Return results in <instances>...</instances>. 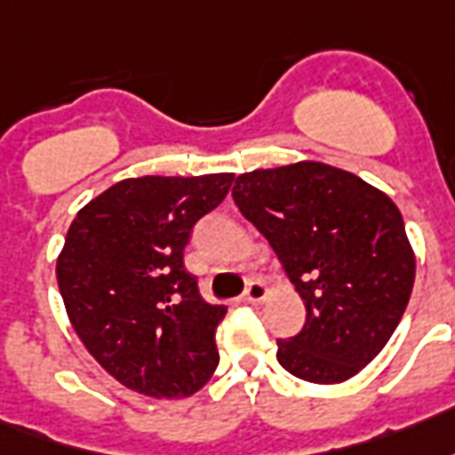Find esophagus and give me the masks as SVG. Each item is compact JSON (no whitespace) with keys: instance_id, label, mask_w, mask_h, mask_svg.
Masks as SVG:
<instances>
[{"instance_id":"obj_1","label":"esophagus","mask_w":455,"mask_h":455,"mask_svg":"<svg viewBox=\"0 0 455 455\" xmlns=\"http://www.w3.org/2000/svg\"><path fill=\"white\" fill-rule=\"evenodd\" d=\"M267 286L261 283L259 278H251L250 283H247V288H244V296H242V300L244 303H261L264 298H267Z\"/></svg>"}]
</instances>
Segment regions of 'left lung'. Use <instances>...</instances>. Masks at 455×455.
Segmentation results:
<instances>
[{
    "mask_svg": "<svg viewBox=\"0 0 455 455\" xmlns=\"http://www.w3.org/2000/svg\"><path fill=\"white\" fill-rule=\"evenodd\" d=\"M240 213L268 240L305 300L276 359L307 383H341L395 332L414 283L403 215L383 191L323 162L254 169L232 187Z\"/></svg>",
    "mask_w": 455,
    "mask_h": 455,
    "instance_id": "obj_1",
    "label": "left lung"
}]
</instances>
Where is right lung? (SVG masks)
I'll list each match as a JSON object with an SVG mask.
<instances>
[{
	"mask_svg": "<svg viewBox=\"0 0 455 455\" xmlns=\"http://www.w3.org/2000/svg\"><path fill=\"white\" fill-rule=\"evenodd\" d=\"M232 179H123L69 225L58 259L69 323L104 371L135 393L188 397L218 368L215 330L228 307L205 303L184 247Z\"/></svg>",
	"mask_w": 455,
	"mask_h": 455,
	"instance_id": "right-lung-1",
	"label": "right lung"
}]
</instances>
